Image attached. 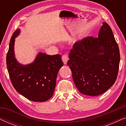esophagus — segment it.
Masks as SVG:
<instances>
[{
    "mask_svg": "<svg viewBox=\"0 0 126 126\" xmlns=\"http://www.w3.org/2000/svg\"><path fill=\"white\" fill-rule=\"evenodd\" d=\"M62 60H63V63L66 65L67 63V62H68V60H69L68 54H63V56H62Z\"/></svg>",
    "mask_w": 126,
    "mask_h": 126,
    "instance_id": "1",
    "label": "esophagus"
}]
</instances>
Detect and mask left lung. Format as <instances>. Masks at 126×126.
Instances as JSON below:
<instances>
[{"label":"left lung","mask_w":126,"mask_h":126,"mask_svg":"<svg viewBox=\"0 0 126 126\" xmlns=\"http://www.w3.org/2000/svg\"><path fill=\"white\" fill-rule=\"evenodd\" d=\"M69 57L67 65L82 94L100 95L114 84L120 52L111 27L106 22L103 23L98 37H87L75 42Z\"/></svg>","instance_id":"8db88e82"}]
</instances>
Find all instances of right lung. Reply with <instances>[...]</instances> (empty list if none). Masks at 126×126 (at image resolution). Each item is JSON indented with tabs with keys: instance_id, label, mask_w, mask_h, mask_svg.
<instances>
[{
	"instance_id": "add662e5",
	"label": "right lung",
	"mask_w": 126,
	"mask_h": 126,
	"mask_svg": "<svg viewBox=\"0 0 126 126\" xmlns=\"http://www.w3.org/2000/svg\"><path fill=\"white\" fill-rule=\"evenodd\" d=\"M20 33L17 29L12 35L6 56L8 72L13 87L29 100L42 102L52 97L60 69L63 66L61 56L39 53L30 64L23 65L14 54L15 38Z\"/></svg>"
}]
</instances>
